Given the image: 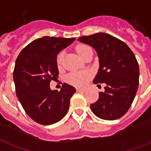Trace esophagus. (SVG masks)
Listing matches in <instances>:
<instances>
[{
	"instance_id": "esophagus-1",
	"label": "esophagus",
	"mask_w": 151,
	"mask_h": 151,
	"mask_svg": "<svg viewBox=\"0 0 151 151\" xmlns=\"http://www.w3.org/2000/svg\"><path fill=\"white\" fill-rule=\"evenodd\" d=\"M85 89H82V88H78V89H77V91H78V92H85Z\"/></svg>"
}]
</instances>
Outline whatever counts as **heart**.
<instances>
[{
  "label": "heart",
  "mask_w": 151,
  "mask_h": 151,
  "mask_svg": "<svg viewBox=\"0 0 151 151\" xmlns=\"http://www.w3.org/2000/svg\"><path fill=\"white\" fill-rule=\"evenodd\" d=\"M87 45H83V44H80L76 47V50L79 54L80 57L83 58L84 54L88 49H90ZM62 59H63V53L60 52L58 54L57 56V64L58 66L61 64ZM91 78V73L88 71H82V72H73V73H70L69 75L67 77V80L70 84L77 87H83L89 81V80Z\"/></svg>",
  "instance_id": "b5f03b06"
}]
</instances>
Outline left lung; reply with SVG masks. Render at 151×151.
Returning a JSON list of instances; mask_svg holds the SVG:
<instances>
[{"mask_svg": "<svg viewBox=\"0 0 151 151\" xmlns=\"http://www.w3.org/2000/svg\"><path fill=\"white\" fill-rule=\"evenodd\" d=\"M78 40L94 48L100 68L93 83H105L99 99L91 104L99 118H121L132 104L139 85V66L133 51L124 41L105 33L81 37ZM100 85V84H99Z\"/></svg>", "mask_w": 151, "mask_h": 151, "instance_id": "8db88e82", "label": "left lung"}]
</instances>
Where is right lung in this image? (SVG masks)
<instances>
[{
	"mask_svg": "<svg viewBox=\"0 0 151 151\" xmlns=\"http://www.w3.org/2000/svg\"><path fill=\"white\" fill-rule=\"evenodd\" d=\"M74 40L43 37L17 56L13 74L16 94L27 114L40 124H55L68 113L75 88L64 83L60 91H51L50 83L58 78L57 55Z\"/></svg>",
	"mask_w": 151,
	"mask_h": 151,
	"instance_id": "right-lung-1",
	"label": "right lung"
}]
</instances>
